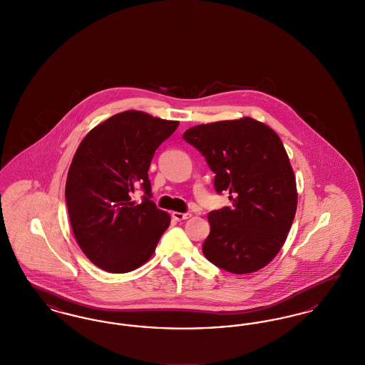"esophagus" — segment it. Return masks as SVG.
<instances>
[{"mask_svg": "<svg viewBox=\"0 0 365 365\" xmlns=\"http://www.w3.org/2000/svg\"><path fill=\"white\" fill-rule=\"evenodd\" d=\"M173 217H174L175 220H178V222H180V220H186V219H189V217H191V213H182V212H173Z\"/></svg>", "mask_w": 365, "mask_h": 365, "instance_id": "obj_1", "label": "esophagus"}]
</instances>
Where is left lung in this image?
I'll list each match as a JSON object with an SVG mask.
<instances>
[{
    "label": "left lung",
    "instance_id": "left-lung-1",
    "mask_svg": "<svg viewBox=\"0 0 365 365\" xmlns=\"http://www.w3.org/2000/svg\"><path fill=\"white\" fill-rule=\"evenodd\" d=\"M183 138L197 148L228 191L232 208L209 212L202 253L212 264L242 275L275 259L297 210L293 167L278 134L252 118L198 124Z\"/></svg>",
    "mask_w": 365,
    "mask_h": 365
}]
</instances>
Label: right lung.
Here are the masks:
<instances>
[{
    "label": "right lung",
    "instance_id": "1",
    "mask_svg": "<svg viewBox=\"0 0 365 365\" xmlns=\"http://www.w3.org/2000/svg\"><path fill=\"white\" fill-rule=\"evenodd\" d=\"M179 122L142 110L120 112L96 125L76 149L66 183L75 240L98 268L124 274L152 257L171 216L150 201L148 171ZM137 185L147 195L130 200Z\"/></svg>",
    "mask_w": 365,
    "mask_h": 365
}]
</instances>
